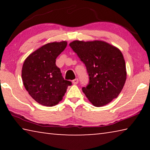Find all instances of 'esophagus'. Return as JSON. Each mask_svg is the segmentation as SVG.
I'll list each match as a JSON object with an SVG mask.
<instances>
[{
	"instance_id": "obj_1",
	"label": "esophagus",
	"mask_w": 150,
	"mask_h": 150,
	"mask_svg": "<svg viewBox=\"0 0 150 150\" xmlns=\"http://www.w3.org/2000/svg\"><path fill=\"white\" fill-rule=\"evenodd\" d=\"M72 83H73L74 85L77 84V83H79V79H78L77 78V79H73V80L72 81Z\"/></svg>"
}]
</instances>
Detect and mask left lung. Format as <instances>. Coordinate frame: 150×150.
<instances>
[{"instance_id": "obj_1", "label": "left lung", "mask_w": 150, "mask_h": 150, "mask_svg": "<svg viewBox=\"0 0 150 150\" xmlns=\"http://www.w3.org/2000/svg\"><path fill=\"white\" fill-rule=\"evenodd\" d=\"M69 46L86 66L89 81L82 90L88 100L94 106H103L117 97L126 79L120 51L103 41L75 40Z\"/></svg>"}]
</instances>
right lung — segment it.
Masks as SVG:
<instances>
[{
	"instance_id": "1",
	"label": "right lung",
	"mask_w": 150,
	"mask_h": 150,
	"mask_svg": "<svg viewBox=\"0 0 150 150\" xmlns=\"http://www.w3.org/2000/svg\"><path fill=\"white\" fill-rule=\"evenodd\" d=\"M67 42H52L43 45L28 57L22 66V78L29 95L37 103L53 106L62 100L68 86L72 83L65 80L56 58L67 46Z\"/></svg>"
}]
</instances>
